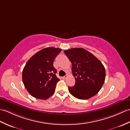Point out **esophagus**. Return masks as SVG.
Returning a JSON list of instances; mask_svg holds the SVG:
<instances>
[{
	"mask_svg": "<svg viewBox=\"0 0 130 130\" xmlns=\"http://www.w3.org/2000/svg\"><path fill=\"white\" fill-rule=\"evenodd\" d=\"M68 75H65V76H63L62 78V79H66V78H67L68 77Z\"/></svg>",
	"mask_w": 130,
	"mask_h": 130,
	"instance_id": "obj_1",
	"label": "esophagus"
}]
</instances>
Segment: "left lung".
<instances>
[{"instance_id": "8db88e82", "label": "left lung", "mask_w": 130, "mask_h": 130, "mask_svg": "<svg viewBox=\"0 0 130 130\" xmlns=\"http://www.w3.org/2000/svg\"><path fill=\"white\" fill-rule=\"evenodd\" d=\"M64 53L72 64V72L75 84L69 87L75 98L86 100L95 96L100 90L105 80V69L102 62L83 48H72Z\"/></svg>"}]
</instances>
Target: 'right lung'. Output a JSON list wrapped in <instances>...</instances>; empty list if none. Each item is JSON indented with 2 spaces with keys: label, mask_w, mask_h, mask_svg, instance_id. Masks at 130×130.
I'll use <instances>...</instances> for the list:
<instances>
[{
  "label": "right lung",
  "mask_w": 130,
  "mask_h": 130,
  "mask_svg": "<svg viewBox=\"0 0 130 130\" xmlns=\"http://www.w3.org/2000/svg\"><path fill=\"white\" fill-rule=\"evenodd\" d=\"M61 49L46 47L30 58L22 72V79L27 91L33 97L46 100L55 92L57 83L56 70L53 62Z\"/></svg>",
  "instance_id": "add662e5"
}]
</instances>
